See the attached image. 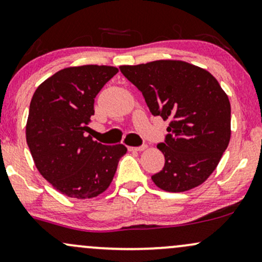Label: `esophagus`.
I'll return each mask as SVG.
<instances>
[{"instance_id":"obj_1","label":"esophagus","mask_w":262,"mask_h":262,"mask_svg":"<svg viewBox=\"0 0 262 262\" xmlns=\"http://www.w3.org/2000/svg\"><path fill=\"white\" fill-rule=\"evenodd\" d=\"M147 148L146 144H143V146H140V147H128V150H135V152H141V150H144Z\"/></svg>"}]
</instances>
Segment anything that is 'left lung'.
I'll list each match as a JSON object with an SVG mask.
<instances>
[{
  "instance_id": "1",
  "label": "left lung",
  "mask_w": 262,
  "mask_h": 262,
  "mask_svg": "<svg viewBox=\"0 0 262 262\" xmlns=\"http://www.w3.org/2000/svg\"><path fill=\"white\" fill-rule=\"evenodd\" d=\"M120 71L143 95L149 112L169 120L164 167L152 177L159 189L183 192L217 168L230 140L228 95L208 71L180 60H158Z\"/></svg>"
}]
</instances>
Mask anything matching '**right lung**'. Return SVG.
I'll list each match as a JSON object with an SVG mask.
<instances>
[{
  "mask_svg": "<svg viewBox=\"0 0 262 262\" xmlns=\"http://www.w3.org/2000/svg\"><path fill=\"white\" fill-rule=\"evenodd\" d=\"M119 70L113 66L67 67L36 88L26 126L27 143L39 173L62 195L97 198L112 184L124 144L104 146L85 132L94 98Z\"/></svg>",
  "mask_w": 262,
  "mask_h": 262,
  "instance_id": "1",
  "label": "right lung"
}]
</instances>
